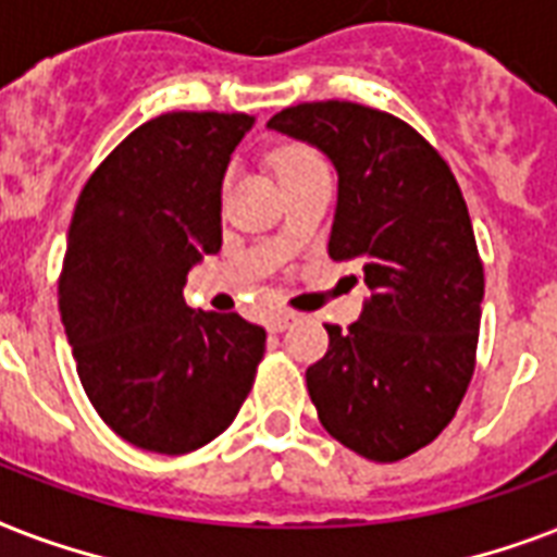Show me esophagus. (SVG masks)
<instances>
[{"instance_id": "34e87169", "label": "esophagus", "mask_w": 557, "mask_h": 557, "mask_svg": "<svg viewBox=\"0 0 557 557\" xmlns=\"http://www.w3.org/2000/svg\"><path fill=\"white\" fill-rule=\"evenodd\" d=\"M293 322H296V313H273V317L267 319V327H270L273 334H282V331H287Z\"/></svg>"}]
</instances>
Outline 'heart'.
Listing matches in <instances>:
<instances>
[{
  "mask_svg": "<svg viewBox=\"0 0 557 557\" xmlns=\"http://www.w3.org/2000/svg\"><path fill=\"white\" fill-rule=\"evenodd\" d=\"M308 162H317V157H313L308 148H296V145H290V148H282L273 157L275 171H287V168L308 165Z\"/></svg>",
  "mask_w": 557,
  "mask_h": 557,
  "instance_id": "1",
  "label": "heart"
}]
</instances>
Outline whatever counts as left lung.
Listing matches in <instances>:
<instances>
[{
    "instance_id": "obj_1",
    "label": "left lung",
    "mask_w": 557,
    "mask_h": 557,
    "mask_svg": "<svg viewBox=\"0 0 557 557\" xmlns=\"http://www.w3.org/2000/svg\"><path fill=\"white\" fill-rule=\"evenodd\" d=\"M267 127L334 165L327 256L360 261L369 287L355 325H325L310 400L348 450L398 462L450 424L471 383L485 275L465 197L409 124L363 103H299Z\"/></svg>"
}]
</instances>
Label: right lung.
Wrapping results in <instances>:
<instances>
[{"instance_id": "obj_1", "label": "right lung", "mask_w": 557, "mask_h": 557, "mask_svg": "<svg viewBox=\"0 0 557 557\" xmlns=\"http://www.w3.org/2000/svg\"><path fill=\"white\" fill-rule=\"evenodd\" d=\"M256 119L165 113L133 131L77 197L60 319L98 416L141 450L218 438L247 400L264 327L194 310L183 287L220 252V188Z\"/></svg>"}]
</instances>
